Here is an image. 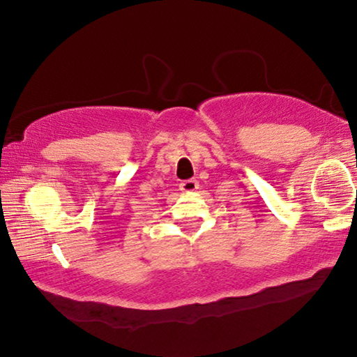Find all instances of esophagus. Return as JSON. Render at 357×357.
Instances as JSON below:
<instances>
[{"label":"esophagus","instance_id":"34e87169","mask_svg":"<svg viewBox=\"0 0 357 357\" xmlns=\"http://www.w3.org/2000/svg\"><path fill=\"white\" fill-rule=\"evenodd\" d=\"M197 189H199V183H197L195 179L183 181V183L179 184V190L185 192V194H192V192H195Z\"/></svg>","mask_w":357,"mask_h":357}]
</instances>
